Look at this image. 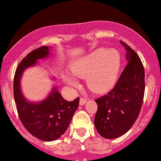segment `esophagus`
Instances as JSON below:
<instances>
[{"label": "esophagus", "instance_id": "esophagus-1", "mask_svg": "<svg viewBox=\"0 0 161 161\" xmlns=\"http://www.w3.org/2000/svg\"><path fill=\"white\" fill-rule=\"evenodd\" d=\"M86 103H87V99H86L85 98H81L80 99V106H83V105L85 104Z\"/></svg>", "mask_w": 161, "mask_h": 161}]
</instances>
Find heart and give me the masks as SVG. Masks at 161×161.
Instances as JSON below:
<instances>
[{
	"label": "heart",
	"mask_w": 161,
	"mask_h": 161,
	"mask_svg": "<svg viewBox=\"0 0 161 161\" xmlns=\"http://www.w3.org/2000/svg\"><path fill=\"white\" fill-rule=\"evenodd\" d=\"M120 66L121 57L118 51L98 48L78 60L70 70L77 78L87 77V86L92 92L103 93L110 90L116 84ZM74 77L64 74L63 79L66 84L74 87L78 82Z\"/></svg>",
	"instance_id": "b5f03b06"
}]
</instances>
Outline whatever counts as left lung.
Segmentation results:
<instances>
[{
    "mask_svg": "<svg viewBox=\"0 0 161 161\" xmlns=\"http://www.w3.org/2000/svg\"><path fill=\"white\" fill-rule=\"evenodd\" d=\"M126 50L127 66L115 87L107 95L95 99L98 110L95 126L105 138L125 135L138 118L145 92V72L141 59L131 47L120 41Z\"/></svg>",
    "mask_w": 161,
    "mask_h": 161,
    "instance_id": "obj_1",
    "label": "left lung"
}]
</instances>
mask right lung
I'll return each instance as SVG.
<instances>
[{
  "label": "right lung",
  "instance_id": "add662e5",
  "mask_svg": "<svg viewBox=\"0 0 161 161\" xmlns=\"http://www.w3.org/2000/svg\"><path fill=\"white\" fill-rule=\"evenodd\" d=\"M50 51L51 47L43 46L29 53L19 65L14 78V98L20 120L30 134L45 142L55 141L64 134L79 106V98L66 101L56 85L41 101L31 102L23 95L21 88L23 73L36 66L37 60L48 58Z\"/></svg>",
  "mask_w": 161,
  "mask_h": 161
}]
</instances>
